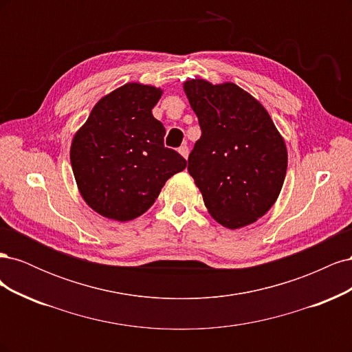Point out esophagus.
Masks as SVG:
<instances>
[{"label": "esophagus", "mask_w": 352, "mask_h": 352, "mask_svg": "<svg viewBox=\"0 0 352 352\" xmlns=\"http://www.w3.org/2000/svg\"><path fill=\"white\" fill-rule=\"evenodd\" d=\"M179 154L182 155V157L186 160V158H188V155H189V150H188V146H186V145H182V146H180V148H179Z\"/></svg>", "instance_id": "obj_1"}]
</instances>
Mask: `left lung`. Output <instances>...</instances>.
<instances>
[{
  "label": "left lung",
  "instance_id": "8db88e82",
  "mask_svg": "<svg viewBox=\"0 0 352 352\" xmlns=\"http://www.w3.org/2000/svg\"><path fill=\"white\" fill-rule=\"evenodd\" d=\"M201 138L188 172L217 223L241 229L257 221L278 199L287 167L283 136L263 104L232 82H184Z\"/></svg>",
  "mask_w": 352,
  "mask_h": 352
}]
</instances>
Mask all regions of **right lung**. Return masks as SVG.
I'll list each match as a JSON object with an SVG mask.
<instances>
[{
	"mask_svg": "<svg viewBox=\"0 0 352 352\" xmlns=\"http://www.w3.org/2000/svg\"><path fill=\"white\" fill-rule=\"evenodd\" d=\"M163 89L124 83L94 105L70 146L74 180L98 214L129 221L150 208L186 160L164 146L166 129L153 109Z\"/></svg>",
	"mask_w": 352,
	"mask_h": 352,
	"instance_id": "add662e5",
	"label": "right lung"
}]
</instances>
